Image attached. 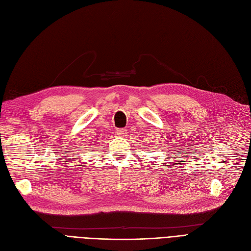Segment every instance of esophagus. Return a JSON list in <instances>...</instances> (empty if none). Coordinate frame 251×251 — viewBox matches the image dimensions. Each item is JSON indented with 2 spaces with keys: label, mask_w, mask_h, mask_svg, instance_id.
Wrapping results in <instances>:
<instances>
[{
  "label": "esophagus",
  "mask_w": 251,
  "mask_h": 251,
  "mask_svg": "<svg viewBox=\"0 0 251 251\" xmlns=\"http://www.w3.org/2000/svg\"><path fill=\"white\" fill-rule=\"evenodd\" d=\"M126 134H127V132H126V128H118V129H117V135H118V136L126 137Z\"/></svg>",
  "instance_id": "obj_1"
}]
</instances>
